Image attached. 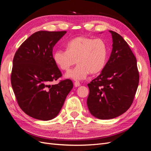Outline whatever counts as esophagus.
Wrapping results in <instances>:
<instances>
[{
  "mask_svg": "<svg viewBox=\"0 0 151 151\" xmlns=\"http://www.w3.org/2000/svg\"><path fill=\"white\" fill-rule=\"evenodd\" d=\"M74 86L75 87H79L81 86V84L79 81H76L74 82Z\"/></svg>",
  "mask_w": 151,
  "mask_h": 151,
  "instance_id": "esophagus-1",
  "label": "esophagus"
}]
</instances>
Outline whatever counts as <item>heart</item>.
<instances>
[{
    "instance_id": "1",
    "label": "heart",
    "mask_w": 151,
    "mask_h": 151,
    "mask_svg": "<svg viewBox=\"0 0 151 151\" xmlns=\"http://www.w3.org/2000/svg\"><path fill=\"white\" fill-rule=\"evenodd\" d=\"M108 47L103 39L78 36L68 42L66 50H57L53 53V60L60 69L68 71L76 63L74 69L65 75L67 78L83 80L88 74H97L106 65Z\"/></svg>"
}]
</instances>
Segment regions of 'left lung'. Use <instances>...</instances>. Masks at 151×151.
Returning a JSON list of instances; mask_svg holds the SVG:
<instances>
[{
    "instance_id": "left-lung-1",
    "label": "left lung",
    "mask_w": 151,
    "mask_h": 151,
    "mask_svg": "<svg viewBox=\"0 0 151 151\" xmlns=\"http://www.w3.org/2000/svg\"><path fill=\"white\" fill-rule=\"evenodd\" d=\"M113 48L101 73L88 84L87 104L91 114L101 120L122 115L133 103L139 82L137 60L122 36L113 31Z\"/></svg>"
}]
</instances>
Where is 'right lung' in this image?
Returning <instances> with one entry per match:
<instances>
[{
	"instance_id": "obj_1",
	"label": "right lung",
	"mask_w": 151,
	"mask_h": 151,
	"mask_svg": "<svg viewBox=\"0 0 151 151\" xmlns=\"http://www.w3.org/2000/svg\"><path fill=\"white\" fill-rule=\"evenodd\" d=\"M66 33L36 32L21 44L14 57L11 77L14 93L22 110L35 119L55 118L73 88L70 79L50 85L62 76L52 51Z\"/></svg>"
}]
</instances>
